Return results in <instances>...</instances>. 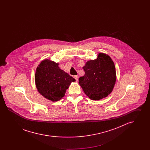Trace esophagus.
Returning a JSON list of instances; mask_svg holds the SVG:
<instances>
[{
  "label": "esophagus",
  "mask_w": 150,
  "mask_h": 150,
  "mask_svg": "<svg viewBox=\"0 0 150 150\" xmlns=\"http://www.w3.org/2000/svg\"><path fill=\"white\" fill-rule=\"evenodd\" d=\"M74 78L75 79V80L78 81L79 79L78 75H75V76H74Z\"/></svg>",
  "instance_id": "esophagus-1"
}]
</instances>
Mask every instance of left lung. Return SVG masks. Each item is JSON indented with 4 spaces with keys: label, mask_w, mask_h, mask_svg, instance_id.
<instances>
[{
    "label": "left lung",
    "mask_w": 150,
    "mask_h": 150,
    "mask_svg": "<svg viewBox=\"0 0 150 150\" xmlns=\"http://www.w3.org/2000/svg\"><path fill=\"white\" fill-rule=\"evenodd\" d=\"M85 75L79 79L84 92L91 100H98L111 93L116 82V70L111 57L99 53L97 58L86 62Z\"/></svg>",
    "instance_id": "obj_1"
}]
</instances>
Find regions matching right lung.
<instances>
[{"label":"right lung","mask_w":150,"mask_h":150,"mask_svg":"<svg viewBox=\"0 0 150 150\" xmlns=\"http://www.w3.org/2000/svg\"><path fill=\"white\" fill-rule=\"evenodd\" d=\"M36 88L45 98L58 101L64 97L66 90L75 79L58 67V64L45 59L36 70Z\"/></svg>","instance_id":"add662e5"}]
</instances>
